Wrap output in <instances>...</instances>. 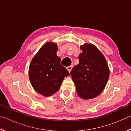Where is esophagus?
<instances>
[{
	"label": "esophagus",
	"mask_w": 131,
	"mask_h": 131,
	"mask_svg": "<svg viewBox=\"0 0 131 131\" xmlns=\"http://www.w3.org/2000/svg\"><path fill=\"white\" fill-rule=\"evenodd\" d=\"M72 68H73V66L70 65V66H68V67L66 68V69H67L69 71V72H70L71 70H72Z\"/></svg>",
	"instance_id": "34e87169"
}]
</instances>
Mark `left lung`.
<instances>
[{
    "mask_svg": "<svg viewBox=\"0 0 131 131\" xmlns=\"http://www.w3.org/2000/svg\"><path fill=\"white\" fill-rule=\"evenodd\" d=\"M79 63L70 72L79 96L84 99H92L103 91L109 77V69L102 54L94 45L80 46Z\"/></svg>",
    "mask_w": 131,
    "mask_h": 131,
    "instance_id": "8db88e82",
    "label": "left lung"
}]
</instances>
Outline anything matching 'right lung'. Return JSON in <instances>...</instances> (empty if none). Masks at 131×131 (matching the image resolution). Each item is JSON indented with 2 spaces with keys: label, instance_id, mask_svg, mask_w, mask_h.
Here are the masks:
<instances>
[{
  "label": "right lung",
  "instance_id": "add662e5",
  "mask_svg": "<svg viewBox=\"0 0 131 131\" xmlns=\"http://www.w3.org/2000/svg\"><path fill=\"white\" fill-rule=\"evenodd\" d=\"M55 43H47L31 61L29 76L36 91L45 96L55 94L60 88L64 77L69 73L61 65V58L57 55Z\"/></svg>",
  "mask_w": 131,
  "mask_h": 131
}]
</instances>
